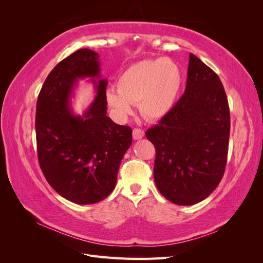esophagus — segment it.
Returning <instances> with one entry per match:
<instances>
[{
  "label": "esophagus",
  "mask_w": 263,
  "mask_h": 263,
  "mask_svg": "<svg viewBox=\"0 0 263 263\" xmlns=\"http://www.w3.org/2000/svg\"><path fill=\"white\" fill-rule=\"evenodd\" d=\"M144 136H145V132L144 130L140 129V128H134V130H133V137H134V139L138 140V139H141Z\"/></svg>",
  "instance_id": "obj_1"
}]
</instances>
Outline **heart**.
<instances>
[{
    "mask_svg": "<svg viewBox=\"0 0 263 263\" xmlns=\"http://www.w3.org/2000/svg\"><path fill=\"white\" fill-rule=\"evenodd\" d=\"M182 70L170 58L139 61L125 69L117 80V89L106 92L107 104L125 118L139 103L141 114L160 119L174 107L182 85Z\"/></svg>",
    "mask_w": 263,
    "mask_h": 263,
    "instance_id": "obj_1",
    "label": "heart"
}]
</instances>
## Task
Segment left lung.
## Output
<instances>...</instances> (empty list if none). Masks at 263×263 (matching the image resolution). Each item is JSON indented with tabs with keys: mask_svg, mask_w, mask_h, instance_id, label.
Instances as JSON below:
<instances>
[{
	"mask_svg": "<svg viewBox=\"0 0 263 263\" xmlns=\"http://www.w3.org/2000/svg\"><path fill=\"white\" fill-rule=\"evenodd\" d=\"M229 132V106L220 79L190 53L184 94L146 132L156 148L154 178L159 192L184 206L208 197L224 176Z\"/></svg>",
	"mask_w": 263,
	"mask_h": 263,
	"instance_id": "8db88e82",
	"label": "left lung"
}]
</instances>
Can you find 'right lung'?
<instances>
[{"label":"right lung","mask_w":263,"mask_h":263,"mask_svg":"<svg viewBox=\"0 0 263 263\" xmlns=\"http://www.w3.org/2000/svg\"><path fill=\"white\" fill-rule=\"evenodd\" d=\"M99 53L79 49L60 61L38 95L36 140L38 161L50 186L66 200L94 204L113 192L122 159L132 145L128 126L107 117L106 79L101 78ZM90 77L97 90L82 116L70 110L69 100L80 78Z\"/></svg>","instance_id":"right-lung-1"}]
</instances>
